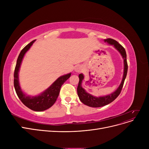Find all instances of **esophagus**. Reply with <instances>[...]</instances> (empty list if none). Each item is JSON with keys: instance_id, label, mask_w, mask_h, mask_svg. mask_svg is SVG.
Returning a JSON list of instances; mask_svg holds the SVG:
<instances>
[{"instance_id": "34e87169", "label": "esophagus", "mask_w": 149, "mask_h": 149, "mask_svg": "<svg viewBox=\"0 0 149 149\" xmlns=\"http://www.w3.org/2000/svg\"><path fill=\"white\" fill-rule=\"evenodd\" d=\"M76 71H78V72H79V71H81V68H79V67H78L77 68H76Z\"/></svg>"}]
</instances>
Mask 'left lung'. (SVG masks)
<instances>
[{
  "label": "left lung",
  "mask_w": 149,
  "mask_h": 149,
  "mask_svg": "<svg viewBox=\"0 0 149 149\" xmlns=\"http://www.w3.org/2000/svg\"><path fill=\"white\" fill-rule=\"evenodd\" d=\"M105 42H107L112 45H114V47L118 49V50L120 52L122 56H123L124 59V75L123 78L122 80L121 83L119 88L116 89V91L114 93H112L111 94L109 95L102 96V97H94L92 96L91 94H90L85 91V90L81 87V83L82 81L84 79V76L83 74H79V83L77 88V93L78 95L79 96V98L80 101H81L84 104L87 105L90 107H100L104 106H106L107 104H109V103L112 102L113 101H114L118 97V96L120 94L121 90L123 89V85L125 79L126 78L127 73V69H128V65L127 62V55H126V52L124 48L119 44L118 42L116 41L115 40L112 38H107L104 40Z\"/></svg>",
  "instance_id": "left-lung-1"
}]
</instances>
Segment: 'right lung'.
Wrapping results in <instances>:
<instances>
[{
    "instance_id": "add662e5",
    "label": "right lung",
    "mask_w": 149,
    "mask_h": 149,
    "mask_svg": "<svg viewBox=\"0 0 149 149\" xmlns=\"http://www.w3.org/2000/svg\"><path fill=\"white\" fill-rule=\"evenodd\" d=\"M34 42L35 40H33L27 45H26L22 49L19 54L15 68L14 75H13L14 76L13 84H14V88L18 97L25 106L35 111H43L48 109L55 104L58 95H59L61 86L70 77L71 73L60 76L51 85V86H49L46 91L40 94L39 96L31 97L25 94L22 92L19 85V71L24 55L29 50L30 47L32 45Z\"/></svg>"
}]
</instances>
